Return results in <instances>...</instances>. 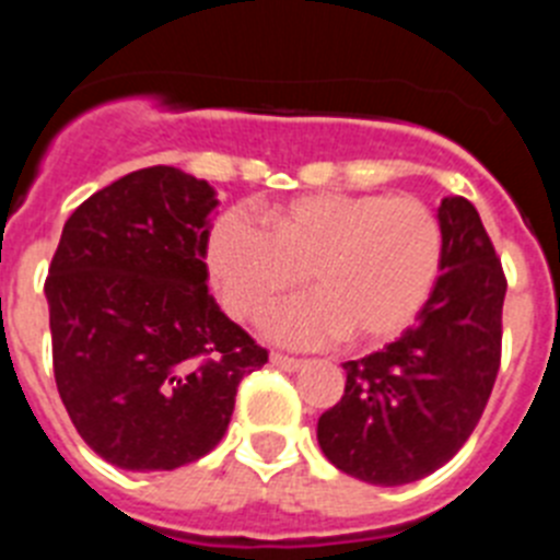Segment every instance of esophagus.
I'll return each instance as SVG.
<instances>
[{"label": "esophagus", "instance_id": "1", "mask_svg": "<svg viewBox=\"0 0 560 560\" xmlns=\"http://www.w3.org/2000/svg\"><path fill=\"white\" fill-rule=\"evenodd\" d=\"M271 368L277 370H285V373H296L300 368H305L303 359H291V355H283V353H271Z\"/></svg>", "mask_w": 560, "mask_h": 560}]
</instances>
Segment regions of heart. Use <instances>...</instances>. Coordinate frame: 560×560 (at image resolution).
<instances>
[{
	"label": "heart",
	"instance_id": "heart-1",
	"mask_svg": "<svg viewBox=\"0 0 560 560\" xmlns=\"http://www.w3.org/2000/svg\"><path fill=\"white\" fill-rule=\"evenodd\" d=\"M269 232L244 215L212 226L207 269L221 303L255 323L305 285L314 300L285 305L266 323L289 345H325L348 336L375 348L400 336L427 305L443 230L423 201L381 192H308L264 210Z\"/></svg>",
	"mask_w": 560,
	"mask_h": 560
}]
</instances>
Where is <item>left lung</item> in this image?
I'll list each match as a JSON object with an SVG mask.
<instances>
[{
	"label": "left lung",
	"mask_w": 560,
	"mask_h": 560,
	"mask_svg": "<svg viewBox=\"0 0 560 560\" xmlns=\"http://www.w3.org/2000/svg\"><path fill=\"white\" fill-rule=\"evenodd\" d=\"M443 264L418 323L378 353L345 361V395L316 423L325 457L370 485H407L446 465L491 398L508 280L477 207L438 210Z\"/></svg>",
	"instance_id": "obj_1"
}]
</instances>
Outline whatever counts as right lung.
<instances>
[{
	"label": "right lung",
	"mask_w": 560,
	"mask_h": 560,
	"mask_svg": "<svg viewBox=\"0 0 560 560\" xmlns=\"http://www.w3.org/2000/svg\"><path fill=\"white\" fill-rule=\"evenodd\" d=\"M215 190L171 165L133 171L63 224L44 283L58 395L126 471H173L219 446L241 378L269 361L207 291Z\"/></svg>",
	"instance_id": "right-lung-1"
}]
</instances>
